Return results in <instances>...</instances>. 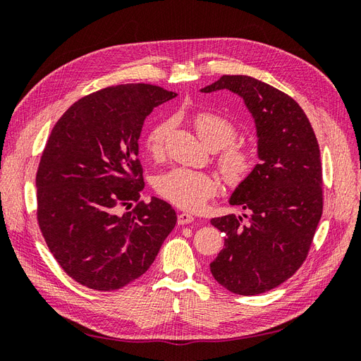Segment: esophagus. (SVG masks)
Masks as SVG:
<instances>
[{
  "label": "esophagus",
  "instance_id": "34e87169",
  "mask_svg": "<svg viewBox=\"0 0 361 361\" xmlns=\"http://www.w3.org/2000/svg\"><path fill=\"white\" fill-rule=\"evenodd\" d=\"M194 221V216L191 215V214H185V212H182V214H179L178 215V224H180V226H183V224H190V223H192Z\"/></svg>",
  "mask_w": 361,
  "mask_h": 361
}]
</instances>
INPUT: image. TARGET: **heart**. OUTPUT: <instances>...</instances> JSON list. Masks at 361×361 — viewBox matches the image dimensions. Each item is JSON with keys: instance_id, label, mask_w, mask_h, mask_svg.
I'll use <instances>...</instances> for the list:
<instances>
[{"instance_id": "heart-1", "label": "heart", "mask_w": 361, "mask_h": 361, "mask_svg": "<svg viewBox=\"0 0 361 361\" xmlns=\"http://www.w3.org/2000/svg\"><path fill=\"white\" fill-rule=\"evenodd\" d=\"M195 133L203 143L212 149H221L218 155V169L231 187L245 182L257 167V152L247 145L233 143L239 129L231 118L215 113H197L192 118ZM170 133L169 120L152 126L145 138V149L152 158H161L166 150ZM220 180L211 173L190 169H173L157 180V191L161 197L185 211H199L206 202L216 195Z\"/></svg>"}]
</instances>
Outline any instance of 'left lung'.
<instances>
[{"label": "left lung", "mask_w": 361, "mask_h": 361, "mask_svg": "<svg viewBox=\"0 0 361 361\" xmlns=\"http://www.w3.org/2000/svg\"><path fill=\"white\" fill-rule=\"evenodd\" d=\"M224 89L255 118L260 162L231 197L247 214L211 220L226 238L209 267L221 286L248 297L277 288L304 264L322 215V164L309 118L290 96L247 75H223L202 92Z\"/></svg>", "instance_id": "obj_1"}]
</instances>
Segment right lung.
<instances>
[{"mask_svg": "<svg viewBox=\"0 0 361 361\" xmlns=\"http://www.w3.org/2000/svg\"><path fill=\"white\" fill-rule=\"evenodd\" d=\"M176 96L152 84L106 87L52 128L36 174L37 223L59 265L85 288L116 290L143 276L176 226L167 202L140 200L137 157L146 117Z\"/></svg>", "mask_w": 361, "mask_h": 361, "instance_id": "1", "label": "right lung"}]
</instances>
